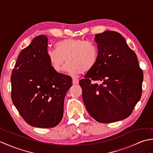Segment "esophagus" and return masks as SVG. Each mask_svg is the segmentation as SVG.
Wrapping results in <instances>:
<instances>
[{"mask_svg":"<svg viewBox=\"0 0 153 153\" xmlns=\"http://www.w3.org/2000/svg\"><path fill=\"white\" fill-rule=\"evenodd\" d=\"M72 83H73V84H75V85H76V84H77L79 83V79L76 78V77H73Z\"/></svg>","mask_w":153,"mask_h":153,"instance_id":"1","label":"esophagus"}]
</instances>
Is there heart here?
<instances>
[{
	"instance_id": "heart-1",
	"label": "heart",
	"mask_w": 153,
	"mask_h": 153,
	"mask_svg": "<svg viewBox=\"0 0 153 153\" xmlns=\"http://www.w3.org/2000/svg\"><path fill=\"white\" fill-rule=\"evenodd\" d=\"M47 58L51 67L60 71L65 62L64 70L70 75L87 72L95 66L99 59V49L91 41L68 38L57 42L55 50L47 51Z\"/></svg>"
}]
</instances>
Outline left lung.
<instances>
[{
	"instance_id": "1",
	"label": "left lung",
	"mask_w": 153,
	"mask_h": 153,
	"mask_svg": "<svg viewBox=\"0 0 153 153\" xmlns=\"http://www.w3.org/2000/svg\"><path fill=\"white\" fill-rule=\"evenodd\" d=\"M99 59L79 81L83 102L100 123H112L131 114L142 94L143 71L137 55L121 34L106 31L95 35ZM101 80L98 85L92 81Z\"/></svg>"
}]
</instances>
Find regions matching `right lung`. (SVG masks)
<instances>
[{
  "label": "right lung",
  "mask_w": 153,
  "mask_h": 153,
  "mask_svg": "<svg viewBox=\"0 0 153 153\" xmlns=\"http://www.w3.org/2000/svg\"><path fill=\"white\" fill-rule=\"evenodd\" d=\"M47 47L46 35L34 38L19 53L11 76L13 104L29 125L41 128L61 121L64 97L72 85L70 76L51 67Z\"/></svg>",
  "instance_id": "obj_1"
}]
</instances>
